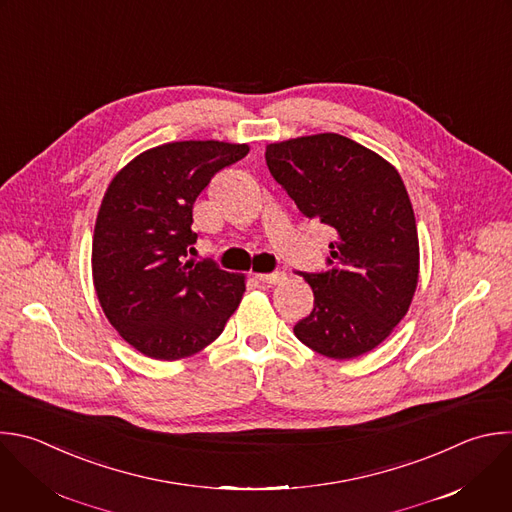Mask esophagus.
Segmentation results:
<instances>
[{"instance_id": "esophagus-1", "label": "esophagus", "mask_w": 512, "mask_h": 512, "mask_svg": "<svg viewBox=\"0 0 512 512\" xmlns=\"http://www.w3.org/2000/svg\"><path fill=\"white\" fill-rule=\"evenodd\" d=\"M255 277L261 281V283H269V285H277V283H283L287 279V275L283 271H275V273H255Z\"/></svg>"}]
</instances>
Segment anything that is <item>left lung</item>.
<instances>
[{"instance_id":"obj_1","label":"left lung","mask_w":512,"mask_h":512,"mask_svg":"<svg viewBox=\"0 0 512 512\" xmlns=\"http://www.w3.org/2000/svg\"><path fill=\"white\" fill-rule=\"evenodd\" d=\"M265 160L301 215L335 233L333 267L303 273L315 301L293 333L333 360L372 352L408 313L420 273L416 217L400 173L335 132L267 144Z\"/></svg>"}]
</instances>
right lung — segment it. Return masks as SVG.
<instances>
[{"instance_id": "add662e5", "label": "right lung", "mask_w": 512, "mask_h": 512, "mask_svg": "<svg viewBox=\"0 0 512 512\" xmlns=\"http://www.w3.org/2000/svg\"><path fill=\"white\" fill-rule=\"evenodd\" d=\"M249 144L179 140L122 166L98 209L92 279L110 325L140 354L175 362L221 335L245 293V275L187 261L197 241L193 205Z\"/></svg>"}]
</instances>
